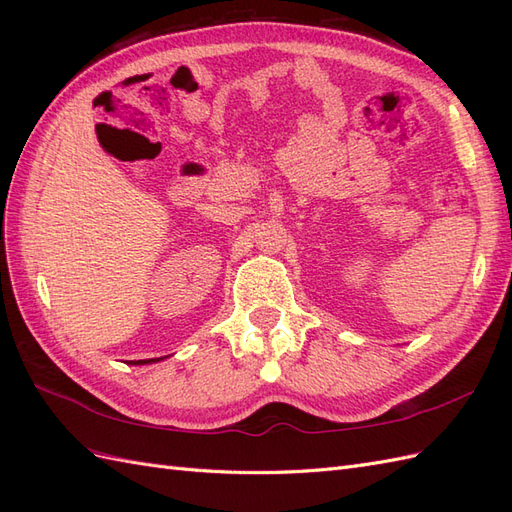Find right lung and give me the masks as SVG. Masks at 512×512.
I'll list each match as a JSON object with an SVG mask.
<instances>
[{"mask_svg":"<svg viewBox=\"0 0 512 512\" xmlns=\"http://www.w3.org/2000/svg\"><path fill=\"white\" fill-rule=\"evenodd\" d=\"M164 356H160V359H145V361H134L132 365H145V363H158V361H162Z\"/></svg>","mask_w":512,"mask_h":512,"instance_id":"1","label":"right lung"}]
</instances>
